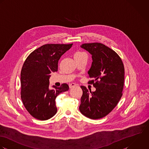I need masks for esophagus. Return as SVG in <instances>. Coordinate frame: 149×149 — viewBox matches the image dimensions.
<instances>
[{
    "instance_id": "1",
    "label": "esophagus",
    "mask_w": 149,
    "mask_h": 149,
    "mask_svg": "<svg viewBox=\"0 0 149 149\" xmlns=\"http://www.w3.org/2000/svg\"><path fill=\"white\" fill-rule=\"evenodd\" d=\"M77 86V85L75 84H74V83H71V84H69V88L71 89V88H74V87H75V86Z\"/></svg>"
}]
</instances>
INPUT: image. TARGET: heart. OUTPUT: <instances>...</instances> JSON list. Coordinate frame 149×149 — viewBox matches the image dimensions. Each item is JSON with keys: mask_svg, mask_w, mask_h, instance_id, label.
Here are the masks:
<instances>
[{"mask_svg": "<svg viewBox=\"0 0 149 149\" xmlns=\"http://www.w3.org/2000/svg\"><path fill=\"white\" fill-rule=\"evenodd\" d=\"M82 54H84V53L79 52H77V53L75 54V55H82Z\"/></svg>", "mask_w": 149, "mask_h": 149, "instance_id": "heart-1", "label": "heart"}]
</instances>
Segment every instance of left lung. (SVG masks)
I'll list each match as a JSON object with an SVG mask.
<instances>
[{
    "instance_id": "1",
    "label": "left lung",
    "mask_w": 149,
    "mask_h": 149,
    "mask_svg": "<svg viewBox=\"0 0 149 149\" xmlns=\"http://www.w3.org/2000/svg\"><path fill=\"white\" fill-rule=\"evenodd\" d=\"M81 47L92 55L88 71V84L95 88L91 92L84 86L79 111L91 119L102 118L117 105L122 95L124 82V67L119 55L100 42L83 44Z\"/></svg>"
}]
</instances>
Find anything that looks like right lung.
<instances>
[{"label":"right lung","instance_id":"add662e5","mask_svg":"<svg viewBox=\"0 0 149 149\" xmlns=\"http://www.w3.org/2000/svg\"><path fill=\"white\" fill-rule=\"evenodd\" d=\"M72 44H47L33 51L25 60L21 72V97L26 109L36 119L46 120L57 112L56 98L69 89L66 84L49 89V77L58 71L60 57Z\"/></svg>","mask_w":149,"mask_h":149}]
</instances>
